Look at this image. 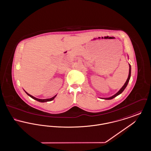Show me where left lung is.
I'll return each mask as SVG.
<instances>
[{
	"instance_id": "obj_1",
	"label": "left lung",
	"mask_w": 151,
	"mask_h": 151,
	"mask_svg": "<svg viewBox=\"0 0 151 151\" xmlns=\"http://www.w3.org/2000/svg\"><path fill=\"white\" fill-rule=\"evenodd\" d=\"M131 65L129 64V76H128V78L127 79L126 83H124V84L123 85V86H122V88L119 89V91L116 93L115 94H114L113 96L110 97H108V98H102V99H104V100H111L113 99H114L115 97H116L117 96L119 95L120 94L122 93L123 92V91L124 90V89L126 88V86H127L128 83H129V79H130V77H131Z\"/></svg>"
}]
</instances>
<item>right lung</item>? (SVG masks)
<instances>
[{
  "label": "right lung",
  "instance_id": "1",
  "mask_svg": "<svg viewBox=\"0 0 151 151\" xmlns=\"http://www.w3.org/2000/svg\"><path fill=\"white\" fill-rule=\"evenodd\" d=\"M25 92L29 96H30L31 98H32L33 99H34V100H35L37 101H39V102H47V101H51L53 100L55 98V97L57 96V94H56L55 96H54V97H52V98H50V99H39L36 98V97H33V96H32V95L29 94L28 93H27V92H25Z\"/></svg>",
  "mask_w": 151,
  "mask_h": 151
}]
</instances>
